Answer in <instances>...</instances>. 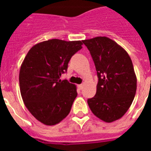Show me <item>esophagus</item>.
Returning a JSON list of instances; mask_svg holds the SVG:
<instances>
[{
    "label": "esophagus",
    "instance_id": "obj_1",
    "mask_svg": "<svg viewBox=\"0 0 151 151\" xmlns=\"http://www.w3.org/2000/svg\"><path fill=\"white\" fill-rule=\"evenodd\" d=\"M78 88H79V89H82L83 87H84V85H78Z\"/></svg>",
    "mask_w": 151,
    "mask_h": 151
}]
</instances>
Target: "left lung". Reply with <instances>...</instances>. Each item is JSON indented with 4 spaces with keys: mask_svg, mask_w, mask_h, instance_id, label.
Returning <instances> with one entry per match:
<instances>
[{
    "mask_svg": "<svg viewBox=\"0 0 151 151\" xmlns=\"http://www.w3.org/2000/svg\"><path fill=\"white\" fill-rule=\"evenodd\" d=\"M97 71L94 97L88 99L92 112L105 122L120 119L129 110L136 92L137 79L128 52L106 37L84 40Z\"/></svg>",
    "mask_w": 151,
    "mask_h": 151,
    "instance_id": "1",
    "label": "left lung"
}]
</instances>
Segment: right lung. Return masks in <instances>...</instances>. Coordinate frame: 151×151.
Returning <instances> with one entry per match:
<instances>
[{"mask_svg":"<svg viewBox=\"0 0 151 151\" xmlns=\"http://www.w3.org/2000/svg\"><path fill=\"white\" fill-rule=\"evenodd\" d=\"M81 41L52 39L29 50L19 70L22 99L31 114L46 125H55L69 114L78 96L75 85L60 77L73 55L82 48Z\"/></svg>","mask_w":151,"mask_h":151,"instance_id":"add662e5","label":"right lung"}]
</instances>
